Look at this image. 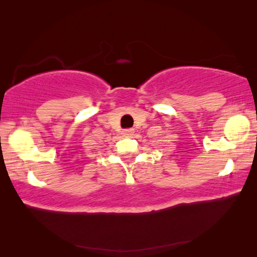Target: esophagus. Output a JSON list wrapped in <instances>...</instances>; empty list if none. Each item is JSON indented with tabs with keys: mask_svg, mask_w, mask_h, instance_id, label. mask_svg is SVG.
Here are the masks:
<instances>
[{
	"mask_svg": "<svg viewBox=\"0 0 257 257\" xmlns=\"http://www.w3.org/2000/svg\"><path fill=\"white\" fill-rule=\"evenodd\" d=\"M133 133H135V131H133L132 128H127V130H124V131H122V135H124L125 137H131Z\"/></svg>",
	"mask_w": 257,
	"mask_h": 257,
	"instance_id": "1",
	"label": "esophagus"
}]
</instances>
